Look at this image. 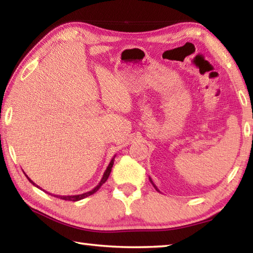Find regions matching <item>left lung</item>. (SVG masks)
<instances>
[{"label": "left lung", "instance_id": "1", "mask_svg": "<svg viewBox=\"0 0 253 253\" xmlns=\"http://www.w3.org/2000/svg\"><path fill=\"white\" fill-rule=\"evenodd\" d=\"M149 181H151V183H152V185H153L154 187H155V190H156V191H158V192H160V190H158V188H157V186L155 185V184H154V182H153V179H152L151 177H149Z\"/></svg>", "mask_w": 253, "mask_h": 253}]
</instances>
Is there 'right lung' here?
<instances>
[{
  "mask_svg": "<svg viewBox=\"0 0 253 253\" xmlns=\"http://www.w3.org/2000/svg\"><path fill=\"white\" fill-rule=\"evenodd\" d=\"M115 157H116V155H115L113 158H111V161H110V163H109V165L107 166V169H106V170H105V173H104V175H102V178L100 179V182L98 183V185L95 187V188H92L91 191H89V192H87V193H84V194H79V195H54V194H51V193H49L50 195H52V196H55V198H58V199H61V200H66V201H74V202H76V201H79V200H83V199H84V198H87V196H89V195H91V194H93V193H96V192L99 190V187L102 185V184H104L107 179H108V177H109V174H110V172H111V168H113V165H114V161H115ZM25 174V173H24ZM25 176H27V178L29 179V182L30 183H32L34 186H37L38 188H40V186L39 185H37L36 183H33V181L31 178H30L27 174H25ZM42 190V188H41ZM44 191V190H43ZM45 192V191H44Z\"/></svg>",
  "mask_w": 253,
  "mask_h": 253,
  "instance_id": "obj_1",
  "label": "right lung"
}]
</instances>
